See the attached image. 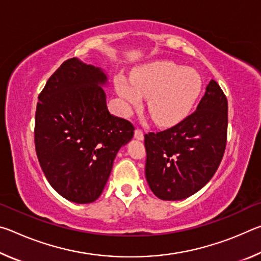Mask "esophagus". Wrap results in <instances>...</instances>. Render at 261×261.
<instances>
[{
  "label": "esophagus",
  "mask_w": 261,
  "mask_h": 261,
  "mask_svg": "<svg viewBox=\"0 0 261 261\" xmlns=\"http://www.w3.org/2000/svg\"><path fill=\"white\" fill-rule=\"evenodd\" d=\"M135 138L138 139V140H143L144 139V132H143V130L136 129L135 130Z\"/></svg>",
  "instance_id": "1"
}]
</instances>
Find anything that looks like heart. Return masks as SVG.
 <instances>
[{
  "label": "heart",
  "mask_w": 261,
  "mask_h": 261,
  "mask_svg": "<svg viewBox=\"0 0 261 261\" xmlns=\"http://www.w3.org/2000/svg\"><path fill=\"white\" fill-rule=\"evenodd\" d=\"M116 90L126 110L140 107L148 96V110L159 125H173L184 120L196 105L202 81L196 70L168 61L153 62L137 69L132 79L116 77Z\"/></svg>",
  "instance_id": "heart-1"
}]
</instances>
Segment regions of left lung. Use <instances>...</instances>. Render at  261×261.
<instances>
[{
  "label": "left lung",
  "mask_w": 261,
  "mask_h": 261,
  "mask_svg": "<svg viewBox=\"0 0 261 261\" xmlns=\"http://www.w3.org/2000/svg\"><path fill=\"white\" fill-rule=\"evenodd\" d=\"M228 101L215 81L197 110L175 126L145 135V175L162 200H182L210 182L227 144Z\"/></svg>",
  "instance_id": "1"
}]
</instances>
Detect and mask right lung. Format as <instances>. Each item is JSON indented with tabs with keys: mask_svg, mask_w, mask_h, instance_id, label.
I'll use <instances>...</instances> for the list:
<instances>
[{
	"mask_svg": "<svg viewBox=\"0 0 261 261\" xmlns=\"http://www.w3.org/2000/svg\"><path fill=\"white\" fill-rule=\"evenodd\" d=\"M102 69L77 57L62 63L40 94L35 112L38 160L57 193L90 204L102 193L117 152L135 127L109 113Z\"/></svg>",
	"mask_w": 261,
	"mask_h": 261,
	"instance_id": "1",
	"label": "right lung"
}]
</instances>
